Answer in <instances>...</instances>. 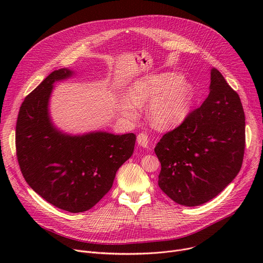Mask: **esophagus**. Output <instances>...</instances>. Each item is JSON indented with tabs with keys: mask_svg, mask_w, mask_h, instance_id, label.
<instances>
[{
	"mask_svg": "<svg viewBox=\"0 0 263 263\" xmlns=\"http://www.w3.org/2000/svg\"><path fill=\"white\" fill-rule=\"evenodd\" d=\"M137 143H139V145L144 148H148L149 147L148 135L146 133H140L139 135H137Z\"/></svg>",
	"mask_w": 263,
	"mask_h": 263,
	"instance_id": "obj_1",
	"label": "esophagus"
}]
</instances>
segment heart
Masks as SVG:
<instances>
[{
    "label": "heart",
    "instance_id": "1",
    "mask_svg": "<svg viewBox=\"0 0 263 263\" xmlns=\"http://www.w3.org/2000/svg\"><path fill=\"white\" fill-rule=\"evenodd\" d=\"M192 99V87L176 72H164L143 78L130 90L131 103H124L122 112L136 119L137 109L148 103V118L158 130H170L185 118Z\"/></svg>",
    "mask_w": 263,
    "mask_h": 263
}]
</instances>
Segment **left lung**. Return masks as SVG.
Wrapping results in <instances>:
<instances>
[{"mask_svg":"<svg viewBox=\"0 0 263 263\" xmlns=\"http://www.w3.org/2000/svg\"><path fill=\"white\" fill-rule=\"evenodd\" d=\"M245 148L241 99L217 69L210 92L155 148L161 163L159 186L175 202L194 206L218 195L239 174Z\"/></svg>","mask_w":263,"mask_h":263,"instance_id":"obj_1","label":"left lung"}]
</instances>
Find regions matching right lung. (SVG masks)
I'll use <instances>...</instances> for the list:
<instances>
[{"label": "right lung", "mask_w": 263, "mask_h": 263, "mask_svg": "<svg viewBox=\"0 0 263 263\" xmlns=\"http://www.w3.org/2000/svg\"><path fill=\"white\" fill-rule=\"evenodd\" d=\"M72 73L66 68L55 70L25 97L16 150L27 184L57 208L79 213L91 209L112 187L116 172L133 154L136 135H69L55 128L48 109L53 84Z\"/></svg>", "instance_id": "add662e5"}]
</instances>
